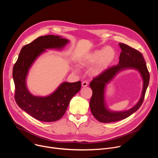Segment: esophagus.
<instances>
[{
  "mask_svg": "<svg viewBox=\"0 0 158 158\" xmlns=\"http://www.w3.org/2000/svg\"><path fill=\"white\" fill-rule=\"evenodd\" d=\"M87 85H88V82L87 81H84L82 83V87H86V86H87Z\"/></svg>",
  "mask_w": 158,
  "mask_h": 158,
  "instance_id": "1",
  "label": "esophagus"
}]
</instances>
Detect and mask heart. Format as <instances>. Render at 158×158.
<instances>
[{
  "label": "heart",
  "instance_id": "b5f03b06",
  "mask_svg": "<svg viewBox=\"0 0 158 158\" xmlns=\"http://www.w3.org/2000/svg\"><path fill=\"white\" fill-rule=\"evenodd\" d=\"M116 56L115 49L111 46L96 49L84 54L79 60V64L82 67H88L94 65L90 73L94 76L101 75L113 64ZM76 71H79V67H75Z\"/></svg>",
  "mask_w": 158,
  "mask_h": 158
}]
</instances>
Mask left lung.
Returning a JSON list of instances; mask_svg holds the SVG:
<instances>
[{
	"instance_id": "8db88e82",
	"label": "left lung",
	"mask_w": 158,
	"mask_h": 158,
	"mask_svg": "<svg viewBox=\"0 0 158 158\" xmlns=\"http://www.w3.org/2000/svg\"><path fill=\"white\" fill-rule=\"evenodd\" d=\"M119 46L121 52L118 65L109 67L101 75L94 78L89 84L93 90V96L89 102L90 109L94 117L101 123L118 121L126 119L138 110L143 104L149 82V73L142 54L126 44L119 43ZM126 69H134L140 73L143 81L141 98L136 105L127 111H112L106 106L105 100L106 85L118 73Z\"/></svg>"
}]
</instances>
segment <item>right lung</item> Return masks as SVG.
<instances>
[{"label":"right lung","mask_w":158,"mask_h":158,"mask_svg":"<svg viewBox=\"0 0 158 158\" xmlns=\"http://www.w3.org/2000/svg\"><path fill=\"white\" fill-rule=\"evenodd\" d=\"M69 40L59 35H48L37 38L22 48L14 65L12 76L15 86V100L17 105L34 118L43 122L60 119L67 110L71 99L81 87V82H64L46 96L31 93L27 86V77L36 59L46 49L62 50Z\"/></svg>","instance_id":"1"}]
</instances>
